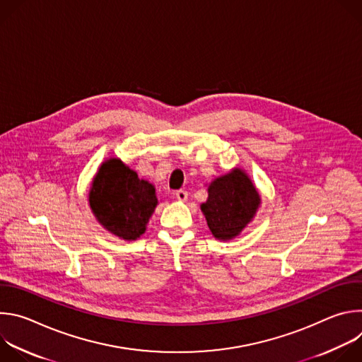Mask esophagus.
Wrapping results in <instances>:
<instances>
[{
    "mask_svg": "<svg viewBox=\"0 0 362 362\" xmlns=\"http://www.w3.org/2000/svg\"><path fill=\"white\" fill-rule=\"evenodd\" d=\"M175 194H176V199L179 202H186L187 200V192L186 190H177Z\"/></svg>",
    "mask_w": 362,
    "mask_h": 362,
    "instance_id": "esophagus-1",
    "label": "esophagus"
}]
</instances>
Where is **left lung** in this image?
Segmentation results:
<instances>
[{
	"mask_svg": "<svg viewBox=\"0 0 362 362\" xmlns=\"http://www.w3.org/2000/svg\"><path fill=\"white\" fill-rule=\"evenodd\" d=\"M208 193V200L202 203L200 209L212 235L221 240L236 238L261 204L259 193L242 169L216 177Z\"/></svg>",
	"mask_w": 362,
	"mask_h": 362,
	"instance_id": "1",
	"label": "left lung"
}]
</instances>
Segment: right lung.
I'll return each mask as SVG.
<instances>
[{
  "label": "right lung",
  "mask_w": 362,
  "mask_h": 362,
  "mask_svg": "<svg viewBox=\"0 0 362 362\" xmlns=\"http://www.w3.org/2000/svg\"><path fill=\"white\" fill-rule=\"evenodd\" d=\"M88 202L98 223L124 240L144 233L158 206L156 189L119 159H109L95 173Z\"/></svg>",
  "instance_id": "right-lung-1"
}]
</instances>
